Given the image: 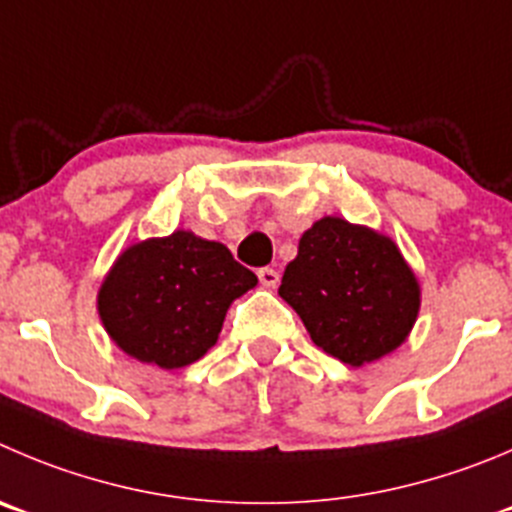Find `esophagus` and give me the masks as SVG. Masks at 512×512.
Listing matches in <instances>:
<instances>
[{"mask_svg":"<svg viewBox=\"0 0 512 512\" xmlns=\"http://www.w3.org/2000/svg\"><path fill=\"white\" fill-rule=\"evenodd\" d=\"M257 278H260V283L265 285V288H275V285L280 283L278 270H272V267H260V270H257Z\"/></svg>","mask_w":512,"mask_h":512,"instance_id":"1","label":"esophagus"}]
</instances>
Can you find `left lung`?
Returning <instances> with one entry per match:
<instances>
[{"mask_svg": "<svg viewBox=\"0 0 512 512\" xmlns=\"http://www.w3.org/2000/svg\"><path fill=\"white\" fill-rule=\"evenodd\" d=\"M278 293L315 346L351 366L401 346L419 313L417 278L399 247L338 217H323L300 237Z\"/></svg>", "mask_w": 512, "mask_h": 512, "instance_id": "8db88e82", "label": "left lung"}]
</instances>
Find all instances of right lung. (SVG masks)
<instances>
[{"label":"right lung","instance_id":"1","mask_svg":"<svg viewBox=\"0 0 512 512\" xmlns=\"http://www.w3.org/2000/svg\"><path fill=\"white\" fill-rule=\"evenodd\" d=\"M255 285V272L222 242L179 229L118 257L98 293V313L128 356L181 369L217 343L229 303Z\"/></svg>","mask_w":512,"mask_h":512}]
</instances>
